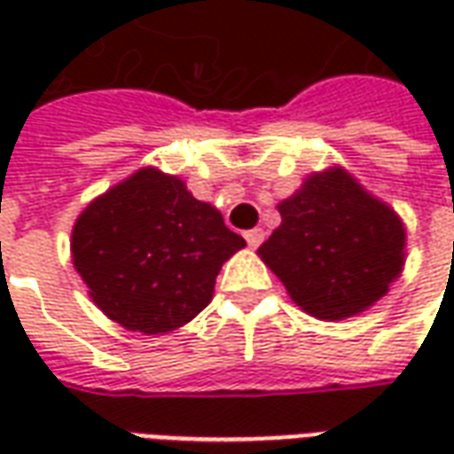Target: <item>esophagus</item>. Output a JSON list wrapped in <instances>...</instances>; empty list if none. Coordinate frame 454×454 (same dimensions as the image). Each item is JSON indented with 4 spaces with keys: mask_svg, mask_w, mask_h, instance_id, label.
Returning <instances> with one entry per match:
<instances>
[{
    "mask_svg": "<svg viewBox=\"0 0 454 454\" xmlns=\"http://www.w3.org/2000/svg\"><path fill=\"white\" fill-rule=\"evenodd\" d=\"M243 236H246L247 246L257 247L260 243H262V238H265V231H262V228H253V231H246Z\"/></svg>",
    "mask_w": 454,
    "mask_h": 454,
    "instance_id": "obj_1",
    "label": "esophagus"
}]
</instances>
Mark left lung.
Wrapping results in <instances>:
<instances>
[{
    "mask_svg": "<svg viewBox=\"0 0 454 454\" xmlns=\"http://www.w3.org/2000/svg\"><path fill=\"white\" fill-rule=\"evenodd\" d=\"M277 208L282 223L257 255L306 314L321 321L360 314L401 275V218L342 168L314 172Z\"/></svg>",
    "mask_w": 454,
    "mask_h": 454,
    "instance_id": "obj_1",
    "label": "left lung"
}]
</instances>
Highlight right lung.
I'll return each mask as SVG.
<instances>
[{"instance_id": "obj_1", "label": "right lung", "mask_w": 454, "mask_h": 454, "mask_svg": "<svg viewBox=\"0 0 454 454\" xmlns=\"http://www.w3.org/2000/svg\"><path fill=\"white\" fill-rule=\"evenodd\" d=\"M243 246L216 208L155 168L94 199L70 243L94 304L145 335L189 324L211 301L221 265Z\"/></svg>"}]
</instances>
